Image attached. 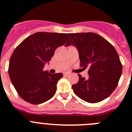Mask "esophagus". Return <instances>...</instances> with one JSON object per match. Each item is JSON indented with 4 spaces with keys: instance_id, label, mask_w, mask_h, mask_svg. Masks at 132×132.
Listing matches in <instances>:
<instances>
[{
    "instance_id": "1",
    "label": "esophagus",
    "mask_w": 132,
    "mask_h": 132,
    "mask_svg": "<svg viewBox=\"0 0 132 132\" xmlns=\"http://www.w3.org/2000/svg\"><path fill=\"white\" fill-rule=\"evenodd\" d=\"M63 75L65 77H67V76H68L69 75V73H67V72H66V73H63Z\"/></svg>"
}]
</instances>
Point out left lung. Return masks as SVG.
Masks as SVG:
<instances>
[{"instance_id":"left-lung-1","label":"left lung","mask_w":132,"mask_h":132,"mask_svg":"<svg viewBox=\"0 0 132 132\" xmlns=\"http://www.w3.org/2000/svg\"><path fill=\"white\" fill-rule=\"evenodd\" d=\"M70 35L65 46H76L80 65L83 69H88V79L78 74L79 80L72 86L73 92L89 103L101 102L113 93L118 84L122 72L118 54L110 43L97 34Z\"/></svg>"}]
</instances>
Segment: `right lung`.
<instances>
[{
	"label": "right lung",
	"mask_w": 132,
	"mask_h": 132,
	"mask_svg": "<svg viewBox=\"0 0 132 132\" xmlns=\"http://www.w3.org/2000/svg\"><path fill=\"white\" fill-rule=\"evenodd\" d=\"M71 34L39 31L28 36L16 47L9 61L12 83L23 100L39 104L55 94L63 74L44 71L45 63L54 55L58 47L67 42Z\"/></svg>",
	"instance_id": "1"
}]
</instances>
